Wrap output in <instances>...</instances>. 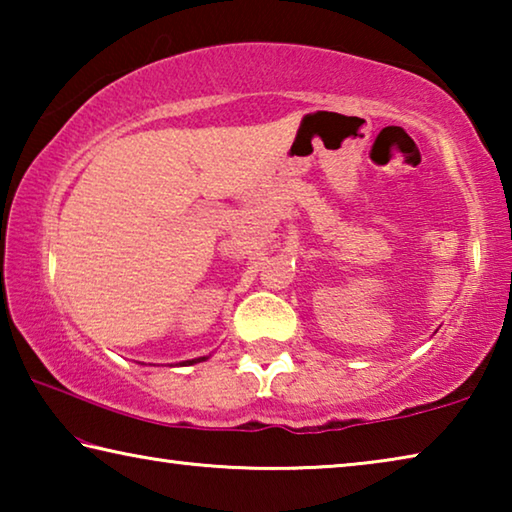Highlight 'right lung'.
<instances>
[{
	"mask_svg": "<svg viewBox=\"0 0 512 512\" xmlns=\"http://www.w3.org/2000/svg\"><path fill=\"white\" fill-rule=\"evenodd\" d=\"M207 357H198V359H189V361H183L180 363V366H192V363H201V361H205Z\"/></svg>",
	"mask_w": 512,
	"mask_h": 512,
	"instance_id": "obj_1",
	"label": "right lung"
}]
</instances>
